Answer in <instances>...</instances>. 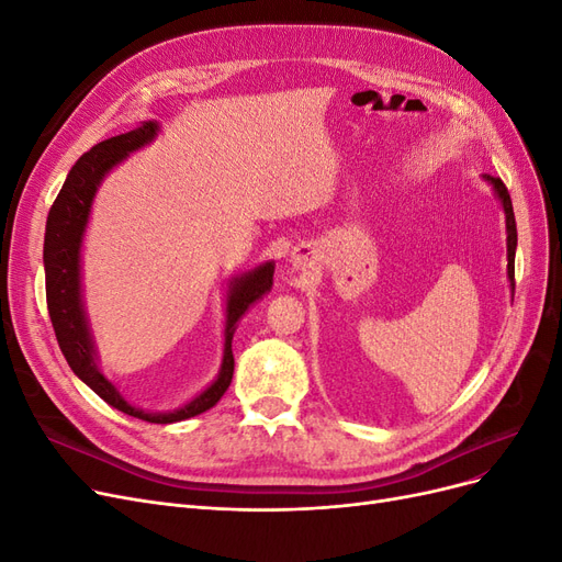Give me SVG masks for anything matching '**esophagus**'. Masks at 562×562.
<instances>
[{
	"label": "esophagus",
	"mask_w": 562,
	"mask_h": 562,
	"mask_svg": "<svg viewBox=\"0 0 562 562\" xmlns=\"http://www.w3.org/2000/svg\"><path fill=\"white\" fill-rule=\"evenodd\" d=\"M293 262H295L297 267L307 265V250H304V248H297V250L293 252Z\"/></svg>",
	"instance_id": "34e87169"
}]
</instances>
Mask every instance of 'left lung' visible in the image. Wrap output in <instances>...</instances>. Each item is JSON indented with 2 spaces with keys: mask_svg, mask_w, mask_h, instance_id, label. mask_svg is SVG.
Segmentation results:
<instances>
[{
  "mask_svg": "<svg viewBox=\"0 0 562 562\" xmlns=\"http://www.w3.org/2000/svg\"><path fill=\"white\" fill-rule=\"evenodd\" d=\"M492 187H495L497 196L502 199V206H504V213H506V246H508V279H512V285L516 288V244H518V232H516V215H514V206H512V194H508L506 184L502 182V178H492V176H485Z\"/></svg>",
  "mask_w": 562,
  "mask_h": 562,
  "instance_id": "8db88e82",
  "label": "left lung"
}]
</instances>
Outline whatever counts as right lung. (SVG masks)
Returning a JSON list of instances; mask_svg holds the SVG:
<instances>
[{"instance_id": "obj_1", "label": "right lung", "mask_w": 562, "mask_h": 562, "mask_svg": "<svg viewBox=\"0 0 562 562\" xmlns=\"http://www.w3.org/2000/svg\"><path fill=\"white\" fill-rule=\"evenodd\" d=\"M157 124L143 122L128 133L114 135L110 140L98 143L89 151L77 159L72 171L67 173L65 184L54 201V206L46 217V236H44V269H46V307L50 323H54L58 347L70 363L75 375L87 382L95 394L110 403L116 411H122L131 417H138L151 424H171L187 417H194L206 413L227 391L232 375H234V353H232V335L236 328V321L244 316L255 300H260L269 288L271 277H274V265L267 262L258 269L248 271L246 277L236 279L229 291L227 302V328H225V359L223 370H220L217 380L199 394L192 403L176 413L155 415L143 413L138 407L128 405L119 391L100 375L93 359V345L87 328V318L81 310V295H79V246L81 234L87 227V217L91 211V201L95 194L98 182L110 171L114 164L122 161L128 151L143 147L155 138Z\"/></svg>"}]
</instances>
